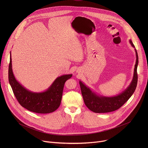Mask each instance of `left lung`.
<instances>
[{"instance_id":"obj_1","label":"left lung","mask_w":148,"mask_h":148,"mask_svg":"<svg viewBox=\"0 0 148 148\" xmlns=\"http://www.w3.org/2000/svg\"><path fill=\"white\" fill-rule=\"evenodd\" d=\"M130 43L135 48L132 41ZM136 56L133 79L129 87L120 94L114 97H104L97 95L87 87L81 81L79 85L83 99L87 108L95 113H107L114 111L121 108L134 94L137 86L138 74L137 67L138 64V56L136 50L135 49Z\"/></svg>"}]
</instances>
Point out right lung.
<instances>
[{"label":"right lung","mask_w":148,"mask_h":148,"mask_svg":"<svg viewBox=\"0 0 148 148\" xmlns=\"http://www.w3.org/2000/svg\"><path fill=\"white\" fill-rule=\"evenodd\" d=\"M72 74L57 77L51 86L42 92H33L23 87L16 79L12 71L11 54L9 66V81L14 96L23 107L38 114H48L55 111L60 105L63 88Z\"/></svg>","instance_id":"1"}]
</instances>
